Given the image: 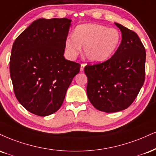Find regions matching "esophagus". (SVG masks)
<instances>
[{"mask_svg":"<svg viewBox=\"0 0 156 156\" xmlns=\"http://www.w3.org/2000/svg\"><path fill=\"white\" fill-rule=\"evenodd\" d=\"M86 66V64H83V63H82L81 65H80V71H83V69H84V67Z\"/></svg>","mask_w":156,"mask_h":156,"instance_id":"34e87169","label":"esophagus"}]
</instances>
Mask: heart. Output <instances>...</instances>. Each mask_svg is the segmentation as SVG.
<instances>
[{"instance_id":"obj_1","label":"heart","mask_w":156,"mask_h":156,"mask_svg":"<svg viewBox=\"0 0 156 156\" xmlns=\"http://www.w3.org/2000/svg\"><path fill=\"white\" fill-rule=\"evenodd\" d=\"M121 42V34L115 28H109L99 24H83L77 26L73 35H69L65 42L68 56L75 58L81 51L92 62L106 61L115 53Z\"/></svg>"}]
</instances>
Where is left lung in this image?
Segmentation results:
<instances>
[{"instance_id": "left-lung-1", "label": "left lung", "mask_w": 156, "mask_h": 156, "mask_svg": "<svg viewBox=\"0 0 156 156\" xmlns=\"http://www.w3.org/2000/svg\"><path fill=\"white\" fill-rule=\"evenodd\" d=\"M122 41L112 57L84 68L87 96L92 105L105 112L129 108L137 97L145 78L146 52L134 31L119 23Z\"/></svg>"}]
</instances>
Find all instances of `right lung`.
Listing matches in <instances>:
<instances>
[{"instance_id": "right-lung-1", "label": "right lung", "mask_w": 156, "mask_h": 156, "mask_svg": "<svg viewBox=\"0 0 156 156\" xmlns=\"http://www.w3.org/2000/svg\"><path fill=\"white\" fill-rule=\"evenodd\" d=\"M71 20L39 19L16 37L11 54L14 94L26 110L49 115L62 105L80 65L64 57Z\"/></svg>"}]
</instances>
